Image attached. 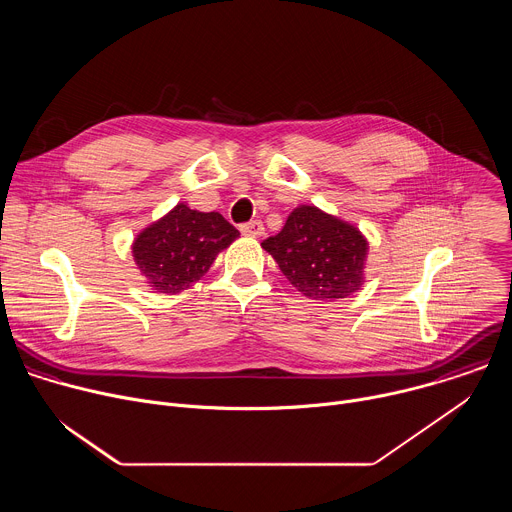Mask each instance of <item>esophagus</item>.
Segmentation results:
<instances>
[{
	"instance_id": "1",
	"label": "esophagus",
	"mask_w": 512,
	"mask_h": 512,
	"mask_svg": "<svg viewBox=\"0 0 512 512\" xmlns=\"http://www.w3.org/2000/svg\"><path fill=\"white\" fill-rule=\"evenodd\" d=\"M241 233L247 237H261L265 233V227L261 221H251V223L241 225Z\"/></svg>"
}]
</instances>
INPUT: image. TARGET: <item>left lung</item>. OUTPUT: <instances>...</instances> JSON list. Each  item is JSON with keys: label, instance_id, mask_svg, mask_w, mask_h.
Here are the masks:
<instances>
[{"label": "left lung", "instance_id": "1", "mask_svg": "<svg viewBox=\"0 0 512 512\" xmlns=\"http://www.w3.org/2000/svg\"><path fill=\"white\" fill-rule=\"evenodd\" d=\"M261 245L289 283L312 300H340L362 285L367 241L358 229L316 206L296 208L283 229Z\"/></svg>", "mask_w": 512, "mask_h": 512}]
</instances>
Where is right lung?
Masks as SVG:
<instances>
[{
  "label": "right lung",
  "instance_id": "right-lung-1",
  "mask_svg": "<svg viewBox=\"0 0 512 512\" xmlns=\"http://www.w3.org/2000/svg\"><path fill=\"white\" fill-rule=\"evenodd\" d=\"M237 237L239 231L223 214L198 212L180 202L162 221L137 235L133 259L162 294H178L198 281Z\"/></svg>",
  "mask_w": 512,
  "mask_h": 512
}]
</instances>
